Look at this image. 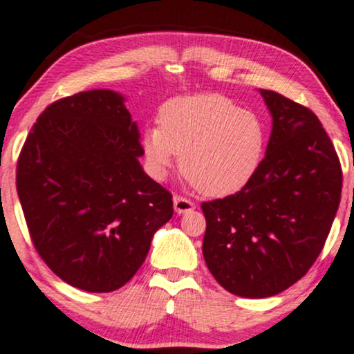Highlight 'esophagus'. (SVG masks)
<instances>
[{
    "label": "esophagus",
    "instance_id": "34e87169",
    "mask_svg": "<svg viewBox=\"0 0 354 354\" xmlns=\"http://www.w3.org/2000/svg\"><path fill=\"white\" fill-rule=\"evenodd\" d=\"M173 205H174V211H176L178 214L189 213V211L194 209V203L186 200V198H181V196H174L173 198Z\"/></svg>",
    "mask_w": 354,
    "mask_h": 354
}]
</instances>
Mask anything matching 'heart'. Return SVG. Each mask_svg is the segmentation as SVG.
Returning a JSON list of instances; mask_svg holds the SVG:
<instances>
[{
	"label": "heart",
	"instance_id": "1",
	"mask_svg": "<svg viewBox=\"0 0 354 354\" xmlns=\"http://www.w3.org/2000/svg\"><path fill=\"white\" fill-rule=\"evenodd\" d=\"M161 126H149L143 151L149 173L166 180L181 154V173L209 198L241 191L265 158L268 129L261 116L221 95L169 100L161 108Z\"/></svg>",
	"mask_w": 354,
	"mask_h": 354
}]
</instances>
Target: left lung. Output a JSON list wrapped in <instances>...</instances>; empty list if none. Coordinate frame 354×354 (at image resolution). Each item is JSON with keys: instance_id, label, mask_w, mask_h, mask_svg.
Returning <instances> with one entry per match:
<instances>
[{"instance_id": "1", "label": "left lung", "mask_w": 354, "mask_h": 354, "mask_svg": "<svg viewBox=\"0 0 354 354\" xmlns=\"http://www.w3.org/2000/svg\"><path fill=\"white\" fill-rule=\"evenodd\" d=\"M273 128L258 173L236 194L203 203V256L214 279L243 298H268L316 261L339 206L343 173L311 109L259 89Z\"/></svg>"}]
</instances>
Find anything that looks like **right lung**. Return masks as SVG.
<instances>
[{"instance_id": "obj_1", "label": "right lung", "mask_w": 354, "mask_h": 354, "mask_svg": "<svg viewBox=\"0 0 354 354\" xmlns=\"http://www.w3.org/2000/svg\"><path fill=\"white\" fill-rule=\"evenodd\" d=\"M143 153L124 96L111 89L55 101L36 120L16 188L36 251L64 283L118 290L171 219V193L143 171Z\"/></svg>"}]
</instances>
